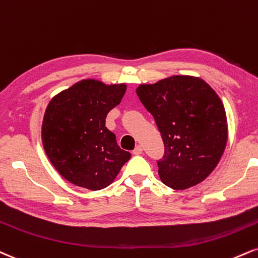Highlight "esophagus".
Segmentation results:
<instances>
[{"label":"esophagus","instance_id":"1","mask_svg":"<svg viewBox=\"0 0 258 258\" xmlns=\"http://www.w3.org/2000/svg\"><path fill=\"white\" fill-rule=\"evenodd\" d=\"M133 155H141L143 153V148L141 147V145H137V147L135 148V150L132 151Z\"/></svg>","mask_w":258,"mask_h":258}]
</instances>
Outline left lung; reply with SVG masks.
<instances>
[{
    "instance_id": "left-lung-1",
    "label": "left lung",
    "mask_w": 258,
    "mask_h": 258,
    "mask_svg": "<svg viewBox=\"0 0 258 258\" xmlns=\"http://www.w3.org/2000/svg\"><path fill=\"white\" fill-rule=\"evenodd\" d=\"M137 95L162 136L157 166L163 184L185 190L203 181L227 143L226 111L216 92L200 78L173 76L141 85Z\"/></svg>"
}]
</instances>
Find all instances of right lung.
I'll return each mask as SVG.
<instances>
[{"instance_id": "right-lung-1", "label": "right lung", "mask_w": 258, "mask_h": 258, "mask_svg": "<svg viewBox=\"0 0 258 258\" xmlns=\"http://www.w3.org/2000/svg\"><path fill=\"white\" fill-rule=\"evenodd\" d=\"M125 92V84L86 79L55 96L46 107L43 147L55 169L72 184L102 190L131 157L105 127L107 114Z\"/></svg>"}]
</instances>
